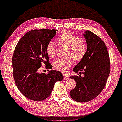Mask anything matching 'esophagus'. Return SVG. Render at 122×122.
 I'll use <instances>...</instances> for the list:
<instances>
[{"label": "esophagus", "mask_w": 122, "mask_h": 122, "mask_svg": "<svg viewBox=\"0 0 122 122\" xmlns=\"http://www.w3.org/2000/svg\"><path fill=\"white\" fill-rule=\"evenodd\" d=\"M68 79H69V77H68V76L66 75H64V80H68Z\"/></svg>", "instance_id": "34e87169"}]
</instances>
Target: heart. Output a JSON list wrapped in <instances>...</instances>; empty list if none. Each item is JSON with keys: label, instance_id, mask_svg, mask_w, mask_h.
<instances>
[{"label": "heart", "instance_id": "obj_1", "mask_svg": "<svg viewBox=\"0 0 122 122\" xmlns=\"http://www.w3.org/2000/svg\"><path fill=\"white\" fill-rule=\"evenodd\" d=\"M60 46L65 47L64 58L54 63V69L62 73L68 72L73 62L84 58L87 51V43L84 39L70 33H63L57 38ZM46 52L50 58L56 57V47L52 42H49L46 47Z\"/></svg>", "mask_w": 122, "mask_h": 122}]
</instances>
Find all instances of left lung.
I'll return each mask as SVG.
<instances>
[{
  "label": "left lung",
  "mask_w": 122,
  "mask_h": 122,
  "mask_svg": "<svg viewBox=\"0 0 122 122\" xmlns=\"http://www.w3.org/2000/svg\"><path fill=\"white\" fill-rule=\"evenodd\" d=\"M84 36L87 43V51L73 71L80 72V74L83 71L84 76L82 77L77 73L70 77L76 83L70 96L80 103L91 101L100 94L110 73V57L104 41L90 31H86Z\"/></svg>",
  "instance_id": "1"
}]
</instances>
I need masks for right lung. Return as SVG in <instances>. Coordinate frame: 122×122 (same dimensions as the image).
<instances>
[{"label":"right lung","mask_w":122,"mask_h":122,"mask_svg":"<svg viewBox=\"0 0 122 122\" xmlns=\"http://www.w3.org/2000/svg\"><path fill=\"white\" fill-rule=\"evenodd\" d=\"M56 30L35 29L27 32L19 41L12 56V75L16 86L26 97L42 101L50 96L56 82L64 76L59 71H52L46 52L47 43L54 37ZM43 63L51 69L45 75L38 69Z\"/></svg>","instance_id":"obj_1"}]
</instances>
